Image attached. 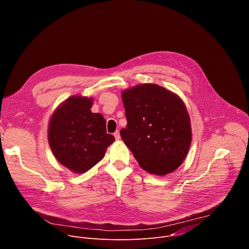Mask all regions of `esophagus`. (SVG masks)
Instances as JSON below:
<instances>
[{
  "label": "esophagus",
  "mask_w": 249,
  "mask_h": 249,
  "mask_svg": "<svg viewBox=\"0 0 249 249\" xmlns=\"http://www.w3.org/2000/svg\"><path fill=\"white\" fill-rule=\"evenodd\" d=\"M114 137H115L116 140H119V139H120V133H119V131H116V132L114 133Z\"/></svg>",
  "instance_id": "esophagus-1"
}]
</instances>
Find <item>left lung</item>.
I'll return each instance as SVG.
<instances>
[{
    "instance_id": "left-lung-1",
    "label": "left lung",
    "mask_w": 249,
    "mask_h": 249,
    "mask_svg": "<svg viewBox=\"0 0 249 249\" xmlns=\"http://www.w3.org/2000/svg\"><path fill=\"white\" fill-rule=\"evenodd\" d=\"M127 118L120 135L139 165L164 176L185 160L192 141L190 117L183 100L156 84L121 92Z\"/></svg>"
}]
</instances>
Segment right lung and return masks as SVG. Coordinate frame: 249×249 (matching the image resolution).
I'll list each match as a JSON object with an SVG mask.
<instances>
[{
	"label": "right lung",
	"mask_w": 249,
	"mask_h": 249,
	"mask_svg": "<svg viewBox=\"0 0 249 249\" xmlns=\"http://www.w3.org/2000/svg\"><path fill=\"white\" fill-rule=\"evenodd\" d=\"M92 97L73 95L55 109L48 125V143L56 160L74 173H85L99 162L115 140L106 121L92 113Z\"/></svg>",
	"instance_id": "right-lung-1"
}]
</instances>
